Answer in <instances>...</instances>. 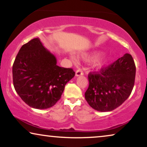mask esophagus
Instances as JSON below:
<instances>
[{
    "mask_svg": "<svg viewBox=\"0 0 147 147\" xmlns=\"http://www.w3.org/2000/svg\"><path fill=\"white\" fill-rule=\"evenodd\" d=\"M84 75V72L82 71V69H78L77 71H76V76H83Z\"/></svg>",
    "mask_w": 147,
    "mask_h": 147,
    "instance_id": "1",
    "label": "esophagus"
}]
</instances>
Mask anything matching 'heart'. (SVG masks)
Masks as SVG:
<instances>
[{
	"label": "heart",
	"instance_id": "1",
	"mask_svg": "<svg viewBox=\"0 0 147 147\" xmlns=\"http://www.w3.org/2000/svg\"><path fill=\"white\" fill-rule=\"evenodd\" d=\"M99 54L98 53H94L92 54V55H84L83 56V58L85 60H92V59H94L96 58L98 56ZM71 59L73 60L74 61H77V59L75 57H71ZM108 61H109V58H103V59H100V61H98L97 65L98 66H99V67H101L104 64H106V63H108Z\"/></svg>",
	"mask_w": 147,
	"mask_h": 147
}]
</instances>
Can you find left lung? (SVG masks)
<instances>
[{
    "label": "left lung",
    "instance_id": "1",
    "mask_svg": "<svg viewBox=\"0 0 147 147\" xmlns=\"http://www.w3.org/2000/svg\"><path fill=\"white\" fill-rule=\"evenodd\" d=\"M135 75L133 58L130 54H124L98 73L89 74V87L85 93L86 101L97 111L116 109L131 94Z\"/></svg>",
    "mask_w": 147,
    "mask_h": 147
}]
</instances>
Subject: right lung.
Returning <instances> with one entry per match:
<instances>
[{
    "mask_svg": "<svg viewBox=\"0 0 147 147\" xmlns=\"http://www.w3.org/2000/svg\"><path fill=\"white\" fill-rule=\"evenodd\" d=\"M75 76L71 68L57 65V59L39 38L22 46L13 65V85L30 107L47 109L61 98L65 84Z\"/></svg>",
    "mask_w": 147,
    "mask_h": 147,
    "instance_id": "obj_1",
    "label": "right lung"
}]
</instances>
